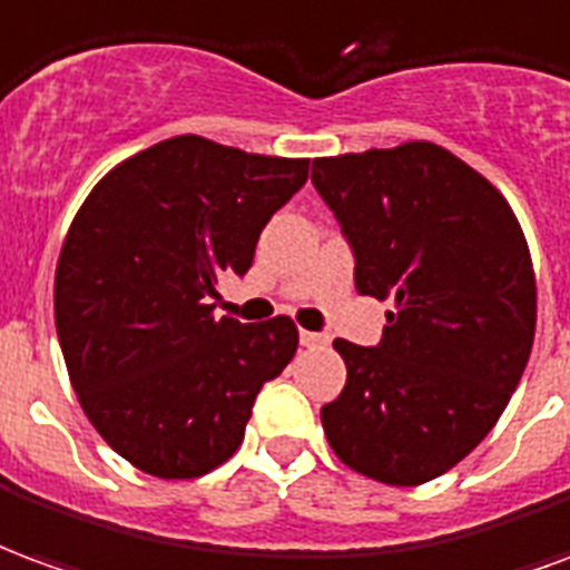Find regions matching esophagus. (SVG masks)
Segmentation results:
<instances>
[{
  "label": "esophagus",
  "instance_id": "1",
  "mask_svg": "<svg viewBox=\"0 0 570 570\" xmlns=\"http://www.w3.org/2000/svg\"><path fill=\"white\" fill-rule=\"evenodd\" d=\"M301 343L309 348H318V346H327V336L315 334V331H301Z\"/></svg>",
  "mask_w": 570,
  "mask_h": 570
}]
</instances>
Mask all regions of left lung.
I'll use <instances>...</instances> for the list:
<instances>
[{
  "label": "left lung",
  "mask_w": 570,
  "mask_h": 570,
  "mask_svg": "<svg viewBox=\"0 0 570 570\" xmlns=\"http://www.w3.org/2000/svg\"><path fill=\"white\" fill-rule=\"evenodd\" d=\"M355 252V288L394 301L376 348L334 340L346 389L322 406L336 459L422 485L495 428L529 364L538 285L501 190L434 142L315 157Z\"/></svg>",
  "instance_id": "8db88e82"
}]
</instances>
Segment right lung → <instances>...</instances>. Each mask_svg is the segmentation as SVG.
<instances>
[{
    "label": "right lung",
    "mask_w": 570,
    "mask_h": 570,
    "mask_svg": "<svg viewBox=\"0 0 570 570\" xmlns=\"http://www.w3.org/2000/svg\"><path fill=\"white\" fill-rule=\"evenodd\" d=\"M306 157L173 136L99 178L60 248L53 322L78 404L111 450L160 480L215 471L243 443L264 382L297 352L288 315L215 318Z\"/></svg>",
    "instance_id": "add662e5"
}]
</instances>
